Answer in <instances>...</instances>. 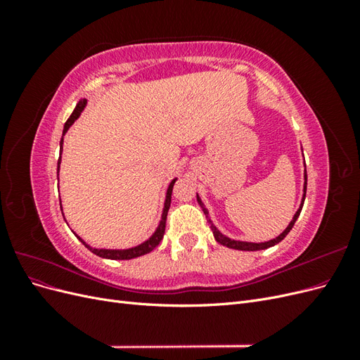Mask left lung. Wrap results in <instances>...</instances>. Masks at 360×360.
<instances>
[{
    "label": "left lung",
    "instance_id": "left-lung-1",
    "mask_svg": "<svg viewBox=\"0 0 360 360\" xmlns=\"http://www.w3.org/2000/svg\"><path fill=\"white\" fill-rule=\"evenodd\" d=\"M304 179L308 180L307 174H304ZM304 197H307V181H304V193H303V201H302V202H304ZM197 200H198V204L201 205V209H202V212H204V214H205V217H207V221H209V224H210V228H212V231H213V236H214V238H216V242H217V243H221V245H224V246L233 248V249H240V250H259V249H266V248H270V246H274V245L279 243L281 240H284L285 236L291 231V228L294 226V224H296L297 217H299V214H300V212H302V207H303V204H302V205H300V209L297 210V213L294 214L292 221H291V222H290V225L287 226V230H285L284 233H282L281 236H278L276 238H274V240L266 242V243H246V242H236V240H231V238H228V237L222 236L219 231H217L216 228L213 226L212 221L209 219V216H207L209 213H207V210L204 209V205H202L201 200H200L198 197H197Z\"/></svg>",
    "mask_w": 360,
    "mask_h": 360
}]
</instances>
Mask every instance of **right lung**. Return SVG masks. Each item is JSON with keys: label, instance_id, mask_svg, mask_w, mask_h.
Segmentation results:
<instances>
[{"label": "right lung", "instance_id": "add662e5", "mask_svg": "<svg viewBox=\"0 0 360 360\" xmlns=\"http://www.w3.org/2000/svg\"><path fill=\"white\" fill-rule=\"evenodd\" d=\"M85 103H86V101L85 99H82V101H79L78 102V105H76V108L73 110V112H72V115L69 117V120L66 122V124H64V130H63V135L68 132V129L73 124V122L76 118L79 117V114H81V111L84 110V106H85ZM60 147H63V138H61V141H60ZM60 160H61V155H60V159H58V168H57V171L60 169ZM174 183H176V180H172L171 181V184H169V188H168V192H167V201H165V209H163V214H162V221H160V225H159V228L156 230V233L153 234V237L150 238V240H147V242H144L143 245H139V246H136V248H132V249H124V250H112V249H93V248H90L89 245H85V242L82 240V238H79V240L89 248L93 254H96V255H99V257H102V258H110V259H130V258H135V257H141V255H146V254H148V252H151V250H153L159 243H160V240L163 238V234H165V226H167V214H168V210H169V205H171V193H172V186H174ZM61 205V204H60Z\"/></svg>", "mask_w": 360, "mask_h": 360}]
</instances>
